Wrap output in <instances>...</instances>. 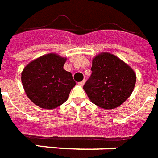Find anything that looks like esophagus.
I'll return each instance as SVG.
<instances>
[{
    "label": "esophagus",
    "mask_w": 158,
    "mask_h": 158,
    "mask_svg": "<svg viewBox=\"0 0 158 158\" xmlns=\"http://www.w3.org/2000/svg\"><path fill=\"white\" fill-rule=\"evenodd\" d=\"M84 83H85V80H83V81L79 82V85H80V86H83V85H84Z\"/></svg>",
    "instance_id": "obj_1"
}]
</instances>
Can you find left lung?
Wrapping results in <instances>:
<instances>
[{
	"label": "left lung",
	"instance_id": "left-lung-1",
	"mask_svg": "<svg viewBox=\"0 0 158 158\" xmlns=\"http://www.w3.org/2000/svg\"><path fill=\"white\" fill-rule=\"evenodd\" d=\"M92 74L84 85L93 103L105 109L118 107L129 98L136 84V73L128 64L110 53L93 59Z\"/></svg>",
	"mask_w": 158,
	"mask_h": 158
}]
</instances>
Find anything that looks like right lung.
<instances>
[{"instance_id":"obj_1","label":"right lung","mask_w":158,"mask_h":158,"mask_svg":"<svg viewBox=\"0 0 158 158\" xmlns=\"http://www.w3.org/2000/svg\"><path fill=\"white\" fill-rule=\"evenodd\" d=\"M66 58L50 53L32 60L21 72L27 97L35 104L54 109L63 104L75 86L72 74L64 69Z\"/></svg>"}]
</instances>
